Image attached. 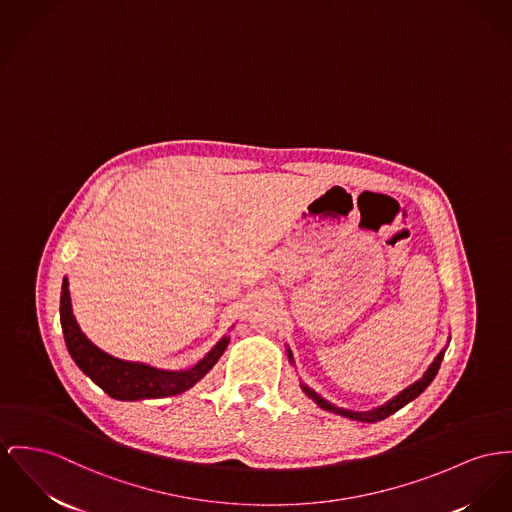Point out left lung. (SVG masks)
Wrapping results in <instances>:
<instances>
[{
    "instance_id": "obj_1",
    "label": "left lung",
    "mask_w": 512,
    "mask_h": 512,
    "mask_svg": "<svg viewBox=\"0 0 512 512\" xmlns=\"http://www.w3.org/2000/svg\"><path fill=\"white\" fill-rule=\"evenodd\" d=\"M444 351H446V349H443V351L435 357V361L429 365V369L425 371V375L421 376L419 380H415L411 386H408L406 390H402L398 396H394L392 400H388L384 406H378V408L371 409V411H351V409L338 408V406L330 404L328 400H324L322 396H318L312 388H308L305 382H301V388H303V392L307 394L310 400H314L320 408L326 409V411H332V413H336V415H343V417H349V419H355V421H363V423H376V421H382V419H386L388 415L396 413L398 409L404 408L406 404H409L411 400H415V398L433 382V378L439 373ZM287 353H289V361L293 363V355H291L289 349H287Z\"/></svg>"
}]
</instances>
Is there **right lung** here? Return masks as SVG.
Segmentation results:
<instances>
[{"label": "right lung", "instance_id": "obj_1", "mask_svg": "<svg viewBox=\"0 0 512 512\" xmlns=\"http://www.w3.org/2000/svg\"><path fill=\"white\" fill-rule=\"evenodd\" d=\"M60 322H62L69 355L75 361V365L97 386H101L110 398L126 400V402L145 400V398H167V396L186 392L209 373V369L219 361V357L229 345V338L225 336L223 340L217 341V345L200 363H196L192 369H186V371H163V369L149 367L145 363L116 359L104 353L103 349H99L81 332L71 310L68 277H64V283H62Z\"/></svg>", "mask_w": 512, "mask_h": 512}]
</instances>
